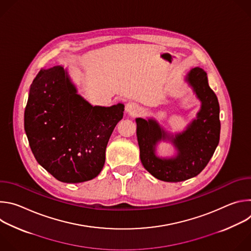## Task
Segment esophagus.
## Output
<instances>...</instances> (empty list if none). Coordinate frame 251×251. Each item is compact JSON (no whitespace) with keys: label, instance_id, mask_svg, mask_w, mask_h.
<instances>
[{"label":"esophagus","instance_id":"esophagus-1","mask_svg":"<svg viewBox=\"0 0 251 251\" xmlns=\"http://www.w3.org/2000/svg\"><path fill=\"white\" fill-rule=\"evenodd\" d=\"M126 112L130 115H136L140 112V107L138 104H136L135 102H129L126 104Z\"/></svg>","mask_w":251,"mask_h":251}]
</instances>
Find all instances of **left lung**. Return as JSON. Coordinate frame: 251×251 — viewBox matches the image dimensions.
I'll list each match as a JSON object with an SVG mask.
<instances>
[{"instance_id":"obj_1","label":"left lung","mask_w":251,"mask_h":251,"mask_svg":"<svg viewBox=\"0 0 251 251\" xmlns=\"http://www.w3.org/2000/svg\"><path fill=\"white\" fill-rule=\"evenodd\" d=\"M185 81L201 102V108L186 129L180 133L166 131L154 118H136L137 139L142 165L164 182H182L198 176L216 151L221 133L220 104L208 85L207 75L201 67L192 68ZM161 141H170L175 154L171 157L156 155Z\"/></svg>"}]
</instances>
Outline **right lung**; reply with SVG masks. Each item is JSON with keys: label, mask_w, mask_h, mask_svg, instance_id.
Listing matches in <instances>:
<instances>
[{"label": "right lung", "mask_w": 251, "mask_h": 251, "mask_svg": "<svg viewBox=\"0 0 251 251\" xmlns=\"http://www.w3.org/2000/svg\"><path fill=\"white\" fill-rule=\"evenodd\" d=\"M124 104L93 106L61 65L42 69L25 110V131L38 163L56 180L77 184L97 176Z\"/></svg>", "instance_id": "obj_1"}]
</instances>
